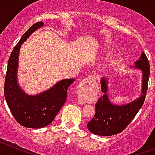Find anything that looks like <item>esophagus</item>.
Returning a JSON list of instances; mask_svg holds the SVG:
<instances>
[{
    "mask_svg": "<svg viewBox=\"0 0 155 155\" xmlns=\"http://www.w3.org/2000/svg\"><path fill=\"white\" fill-rule=\"evenodd\" d=\"M94 82V80L92 78H86L83 79V80L79 83V86L78 87V92L81 93L82 91H83L86 87H89V86L91 85V84H93ZM80 100L82 103H84V99L80 98Z\"/></svg>",
    "mask_w": 155,
    "mask_h": 155,
    "instance_id": "obj_1",
    "label": "esophagus"
}]
</instances>
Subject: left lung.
Returning <instances> with one entry per match:
<instances>
[{"mask_svg": "<svg viewBox=\"0 0 155 155\" xmlns=\"http://www.w3.org/2000/svg\"><path fill=\"white\" fill-rule=\"evenodd\" d=\"M133 68L142 71L141 95L137 100L127 105H113L110 102L107 95V79L105 78H102L101 87L104 94L95 104V114L87 125L91 133L99 136H112L121 133L130 124L142 107L147 94L150 76V64L143 52Z\"/></svg>", "mask_w": 155, "mask_h": 155, "instance_id": "1", "label": "left lung"}]
</instances>
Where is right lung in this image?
I'll use <instances>...</instances> for the list:
<instances>
[{
	"mask_svg": "<svg viewBox=\"0 0 155 155\" xmlns=\"http://www.w3.org/2000/svg\"><path fill=\"white\" fill-rule=\"evenodd\" d=\"M44 25L35 23L21 36L11 53L5 81V97L14 118L28 128L38 129L48 126L64 105L67 91L74 79H65L47 91L36 95H28L20 88L17 81L18 54L21 45L33 31Z\"/></svg>",
	"mask_w": 155,
	"mask_h": 155,
	"instance_id": "1",
	"label": "right lung"
}]
</instances>
